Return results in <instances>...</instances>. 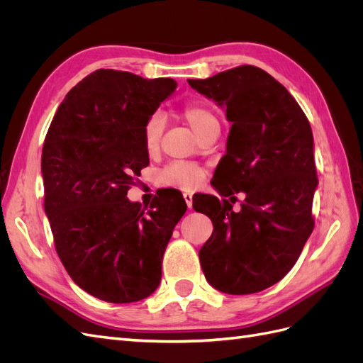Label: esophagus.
<instances>
[{
	"instance_id": "34e87169",
	"label": "esophagus",
	"mask_w": 363,
	"mask_h": 363,
	"mask_svg": "<svg viewBox=\"0 0 363 363\" xmlns=\"http://www.w3.org/2000/svg\"><path fill=\"white\" fill-rule=\"evenodd\" d=\"M183 199H184V201H186V204H188V207L189 208H192V192H183Z\"/></svg>"
}]
</instances>
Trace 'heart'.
Wrapping results in <instances>:
<instances>
[{"label": "heart", "mask_w": 363, "mask_h": 363, "mask_svg": "<svg viewBox=\"0 0 363 363\" xmlns=\"http://www.w3.org/2000/svg\"><path fill=\"white\" fill-rule=\"evenodd\" d=\"M182 116L188 121V124L200 138H203L208 130L219 127L216 115L204 104H188L182 108ZM163 133V116L159 112H155L145 121L142 128V142L148 152H155L159 148L160 138ZM204 177V169L199 164L174 162L160 172L162 183L168 186H177L183 189H192L199 186Z\"/></svg>", "instance_id": "heart-1"}]
</instances>
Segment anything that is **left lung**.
Listing matches in <instances>:
<instances>
[{"label": "left lung", "mask_w": 363, "mask_h": 363, "mask_svg": "<svg viewBox=\"0 0 363 363\" xmlns=\"http://www.w3.org/2000/svg\"><path fill=\"white\" fill-rule=\"evenodd\" d=\"M188 83L232 123L213 186L223 196L245 192L239 212L213 195L195 203L213 224L199 252L203 272L221 292H260L292 269L315 225L311 124L286 87L252 65Z\"/></svg>", "instance_id": "left-lung-1"}]
</instances>
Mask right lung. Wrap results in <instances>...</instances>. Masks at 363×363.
I'll list each match as a JSON object with an SVG mask.
<instances>
[{
  "instance_id": "right-lung-1",
  "label": "right lung",
  "mask_w": 363,
  "mask_h": 363,
  "mask_svg": "<svg viewBox=\"0 0 363 363\" xmlns=\"http://www.w3.org/2000/svg\"><path fill=\"white\" fill-rule=\"evenodd\" d=\"M175 86L96 69L65 96L43 142L54 245L77 286L103 301L133 303L157 289L164 248L186 212L175 189L155 196L147 212L127 199L150 163L142 128Z\"/></svg>"
}]
</instances>
